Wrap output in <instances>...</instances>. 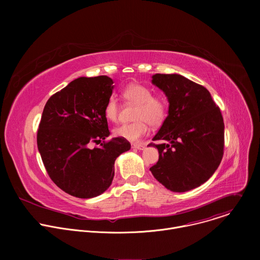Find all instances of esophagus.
Wrapping results in <instances>:
<instances>
[{
	"label": "esophagus",
	"instance_id": "1",
	"mask_svg": "<svg viewBox=\"0 0 260 260\" xmlns=\"http://www.w3.org/2000/svg\"><path fill=\"white\" fill-rule=\"evenodd\" d=\"M132 148L133 149H137V150H144L145 146L142 144H132Z\"/></svg>",
	"mask_w": 260,
	"mask_h": 260
}]
</instances>
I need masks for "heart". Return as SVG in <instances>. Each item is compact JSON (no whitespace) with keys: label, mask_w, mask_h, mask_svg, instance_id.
Wrapping results in <instances>:
<instances>
[{"label":"heart","mask_w":260,"mask_h":260,"mask_svg":"<svg viewBox=\"0 0 260 260\" xmlns=\"http://www.w3.org/2000/svg\"><path fill=\"white\" fill-rule=\"evenodd\" d=\"M124 99L138 106L133 123H122L114 128V135L118 138L129 142H138L142 137L149 132V124L157 126L162 123L167 115L166 102L156 96H152V91L138 83L128 85L123 90ZM105 116L111 120L116 121L119 116V105L115 96L111 95L104 108Z\"/></svg>","instance_id":"b5f03b06"}]
</instances>
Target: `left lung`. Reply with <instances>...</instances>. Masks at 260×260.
I'll list each match as a JSON object with an SVG mask.
<instances>
[{
  "label": "left lung",
  "mask_w": 260,
  "mask_h": 260,
  "mask_svg": "<svg viewBox=\"0 0 260 260\" xmlns=\"http://www.w3.org/2000/svg\"><path fill=\"white\" fill-rule=\"evenodd\" d=\"M152 84L166 94L168 116L149 144L159 158L150 168L154 178L174 192L194 189L215 173L224 148L220 109L204 86L179 74H155Z\"/></svg>",
  "instance_id": "left-lung-1"
}]
</instances>
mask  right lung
<instances>
[{"instance_id":"1","label":"right lung","mask_w":260,"mask_h":260,"mask_svg":"<svg viewBox=\"0 0 260 260\" xmlns=\"http://www.w3.org/2000/svg\"><path fill=\"white\" fill-rule=\"evenodd\" d=\"M113 88L108 76L80 77L44 107L38 150L51 180L70 196L91 199L105 192L112 184L116 158L131 149L121 138L101 143L110 136L104 108ZM91 142L100 147L90 148Z\"/></svg>"}]
</instances>
